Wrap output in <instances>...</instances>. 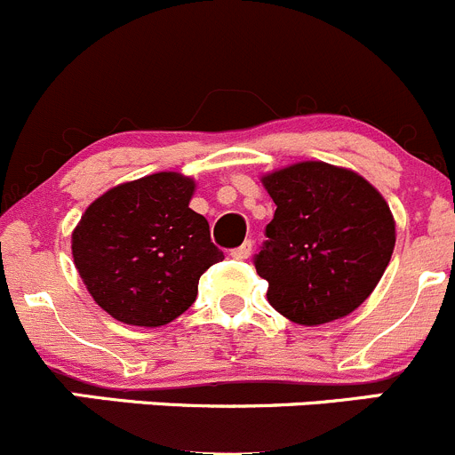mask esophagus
Returning <instances> with one entry per match:
<instances>
[{
    "label": "esophagus",
    "instance_id": "obj_1",
    "mask_svg": "<svg viewBox=\"0 0 455 455\" xmlns=\"http://www.w3.org/2000/svg\"><path fill=\"white\" fill-rule=\"evenodd\" d=\"M251 253H253V244H251V242H244V244H240V246H237V249L231 251V258L249 259Z\"/></svg>",
    "mask_w": 455,
    "mask_h": 455
}]
</instances>
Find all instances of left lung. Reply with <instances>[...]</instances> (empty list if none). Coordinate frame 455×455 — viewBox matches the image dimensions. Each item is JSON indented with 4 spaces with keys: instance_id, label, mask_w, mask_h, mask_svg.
Instances as JSON below:
<instances>
[{
    "instance_id": "8db88e82",
    "label": "left lung",
    "mask_w": 455,
    "mask_h": 455,
    "mask_svg": "<svg viewBox=\"0 0 455 455\" xmlns=\"http://www.w3.org/2000/svg\"><path fill=\"white\" fill-rule=\"evenodd\" d=\"M262 182L277 209L253 264L271 307L307 326L349 315L394 253L387 202L358 173L324 162H299Z\"/></svg>"
}]
</instances>
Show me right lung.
I'll return each instance as SVG.
<instances>
[{"instance_id":"obj_1","label":"right lung","mask_w":455,"mask_h":455,"mask_svg":"<svg viewBox=\"0 0 455 455\" xmlns=\"http://www.w3.org/2000/svg\"><path fill=\"white\" fill-rule=\"evenodd\" d=\"M191 178L147 175L97 197L73 231L88 293L124 324L162 326L197 298L200 275L224 253L204 215L188 209Z\"/></svg>"}]
</instances>
